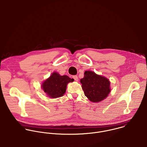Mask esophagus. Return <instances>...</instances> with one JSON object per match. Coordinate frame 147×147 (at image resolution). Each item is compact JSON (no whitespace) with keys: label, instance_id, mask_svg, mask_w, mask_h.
Here are the masks:
<instances>
[{"label":"esophagus","instance_id":"1","mask_svg":"<svg viewBox=\"0 0 147 147\" xmlns=\"http://www.w3.org/2000/svg\"><path fill=\"white\" fill-rule=\"evenodd\" d=\"M73 78L76 81H78V78L77 76H73Z\"/></svg>","mask_w":147,"mask_h":147}]
</instances>
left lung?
I'll return each mask as SVG.
<instances>
[{
    "label": "left lung",
    "mask_w": 147,
    "mask_h": 147,
    "mask_svg": "<svg viewBox=\"0 0 147 147\" xmlns=\"http://www.w3.org/2000/svg\"><path fill=\"white\" fill-rule=\"evenodd\" d=\"M80 82L85 96L92 102L102 101L111 91L109 80L92 71H85L84 77L81 79Z\"/></svg>",
    "instance_id": "8db88e82"
}]
</instances>
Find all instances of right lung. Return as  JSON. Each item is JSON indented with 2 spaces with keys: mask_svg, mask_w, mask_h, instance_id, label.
<instances>
[{
  "mask_svg": "<svg viewBox=\"0 0 147 147\" xmlns=\"http://www.w3.org/2000/svg\"><path fill=\"white\" fill-rule=\"evenodd\" d=\"M74 81L67 76H61L54 72L51 76L42 84L41 88L44 92L51 98H57L62 96L66 92L67 85Z\"/></svg>",
  "mask_w": 147,
  "mask_h": 147,
  "instance_id": "obj_1",
  "label": "right lung"
}]
</instances>
